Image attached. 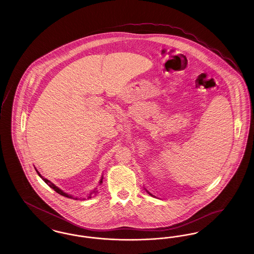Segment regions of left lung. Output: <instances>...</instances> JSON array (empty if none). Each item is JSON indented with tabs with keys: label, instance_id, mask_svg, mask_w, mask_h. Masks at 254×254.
I'll use <instances>...</instances> for the list:
<instances>
[{
	"label": "left lung",
	"instance_id": "1",
	"mask_svg": "<svg viewBox=\"0 0 254 254\" xmlns=\"http://www.w3.org/2000/svg\"><path fill=\"white\" fill-rule=\"evenodd\" d=\"M147 192H148V191H147ZM148 193L150 194V195H151V193H150V192H148Z\"/></svg>",
	"mask_w": 254,
	"mask_h": 254
}]
</instances>
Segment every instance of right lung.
Returning a JSON list of instances; mask_svg holds the SVG:
<instances>
[{"instance_id":"obj_1","label":"right lung","mask_w":254,"mask_h":254,"mask_svg":"<svg viewBox=\"0 0 254 254\" xmlns=\"http://www.w3.org/2000/svg\"><path fill=\"white\" fill-rule=\"evenodd\" d=\"M36 171L37 173H38V175H39V176H40V177H41V178H42V179L45 181V183H46L47 185H49V187H50L51 189H53V190H55L57 193L61 194V195L64 196V197H67V198H71V199H75V200H77V198H74V197L71 196V195H69V194H66L65 192H64V191H63L62 190H60L59 188H57V187H56V186H55L53 183H51V182L49 181V180H48V179L44 178V177H43V176H42V175L39 173V171H38L37 169ZM102 183H103V177H102V179H101V181H100V184H102ZM93 192H94V193H96V191H95V190H93ZM93 192H91V193L89 194L88 198H91V194H93Z\"/></svg>"}]
</instances>
